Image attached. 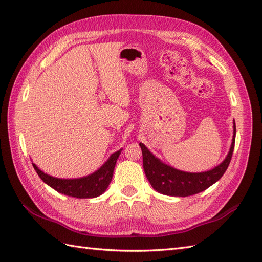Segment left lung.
<instances>
[{"label":"left lung","instance_id":"1","mask_svg":"<svg viewBox=\"0 0 262 262\" xmlns=\"http://www.w3.org/2000/svg\"><path fill=\"white\" fill-rule=\"evenodd\" d=\"M233 139L231 148L222 164L204 172H186L175 169L161 162L150 152L143 143H140L143 157V169L151 186L159 193L168 196L186 197L205 190L223 176L228 169L235 142V123H233Z\"/></svg>","mask_w":262,"mask_h":262}]
</instances>
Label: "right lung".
Wrapping results in <instances>:
<instances>
[{
    "instance_id": "1",
    "label": "right lung",
    "mask_w": 262,
    "mask_h": 262,
    "mask_svg": "<svg viewBox=\"0 0 262 262\" xmlns=\"http://www.w3.org/2000/svg\"><path fill=\"white\" fill-rule=\"evenodd\" d=\"M120 154L121 150L111 155L105 164L95 172L86 177L75 179H61L52 177L40 170L34 164L32 165L39 177L55 190L59 191V193L63 195L77 197V199H92V197L102 195L106 190L107 186L112 180L114 167Z\"/></svg>"
}]
</instances>
